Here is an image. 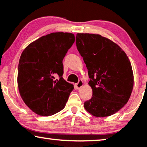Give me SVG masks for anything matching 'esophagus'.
<instances>
[{
  "mask_svg": "<svg viewBox=\"0 0 147 147\" xmlns=\"http://www.w3.org/2000/svg\"><path fill=\"white\" fill-rule=\"evenodd\" d=\"M83 85H84V83L83 82H82V80H79V82L76 84V88H77L78 90H79L82 87V86H83Z\"/></svg>",
  "mask_w": 147,
  "mask_h": 147,
  "instance_id": "34e87169",
  "label": "esophagus"
}]
</instances>
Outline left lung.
Returning a JSON list of instances; mask_svg holds the SVG:
<instances>
[{
	"mask_svg": "<svg viewBox=\"0 0 147 147\" xmlns=\"http://www.w3.org/2000/svg\"><path fill=\"white\" fill-rule=\"evenodd\" d=\"M76 46L92 89V97L84 102V108L96 117L115 114L127 103L133 88L129 59L117 44L100 35L77 33Z\"/></svg>",
	"mask_w": 147,
	"mask_h": 147,
	"instance_id": "1",
	"label": "left lung"
}]
</instances>
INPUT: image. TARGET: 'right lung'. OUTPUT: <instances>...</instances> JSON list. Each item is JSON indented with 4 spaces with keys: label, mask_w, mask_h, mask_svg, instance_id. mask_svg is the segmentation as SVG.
Masks as SVG:
<instances>
[{
    "label": "right lung",
    "mask_w": 147,
    "mask_h": 147,
    "mask_svg": "<svg viewBox=\"0 0 147 147\" xmlns=\"http://www.w3.org/2000/svg\"><path fill=\"white\" fill-rule=\"evenodd\" d=\"M75 41L70 33H52L24 49L19 59L17 82L26 105L38 115H53L65 106L74 86L62 78L63 60ZM57 74L59 80H54Z\"/></svg>",
    "instance_id": "add662e5"
}]
</instances>
